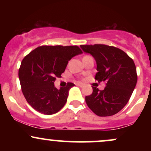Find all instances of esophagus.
Instances as JSON below:
<instances>
[{"label": "esophagus", "mask_w": 151, "mask_h": 151, "mask_svg": "<svg viewBox=\"0 0 151 151\" xmlns=\"http://www.w3.org/2000/svg\"><path fill=\"white\" fill-rule=\"evenodd\" d=\"M77 85L79 86H80V87H82V86H84V84H83L82 83H77Z\"/></svg>", "instance_id": "34e87169"}]
</instances>
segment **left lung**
<instances>
[{"instance_id": "8db88e82", "label": "left lung", "mask_w": 151, "mask_h": 151, "mask_svg": "<svg viewBox=\"0 0 151 151\" xmlns=\"http://www.w3.org/2000/svg\"><path fill=\"white\" fill-rule=\"evenodd\" d=\"M96 63L98 82L104 81V90L92 86L93 92L85 97L89 108L99 116H110L124 108L137 83L134 62L123 50L105 45H80Z\"/></svg>"}]
</instances>
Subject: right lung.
Segmentation results:
<instances>
[{
  "instance_id": "add662e5",
  "label": "right lung",
  "mask_w": 151,
  "mask_h": 151,
  "mask_svg": "<svg viewBox=\"0 0 151 151\" xmlns=\"http://www.w3.org/2000/svg\"><path fill=\"white\" fill-rule=\"evenodd\" d=\"M82 54L77 46H41L24 58L18 76L26 101L40 113L52 115L65 106L69 91L74 84L55 87L56 77H61L68 61Z\"/></svg>"
}]
</instances>
